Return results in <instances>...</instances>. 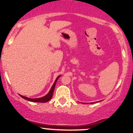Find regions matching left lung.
I'll return each instance as SVG.
<instances>
[{
    "mask_svg": "<svg viewBox=\"0 0 133 133\" xmlns=\"http://www.w3.org/2000/svg\"><path fill=\"white\" fill-rule=\"evenodd\" d=\"M94 103H96V102H92V103H91V104H94ZM83 104H84V103H83Z\"/></svg>",
    "mask_w": 133,
    "mask_h": 133,
    "instance_id": "1",
    "label": "left lung"
}]
</instances>
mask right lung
Instances as JSON below:
<instances>
[{"mask_svg":"<svg viewBox=\"0 0 133 133\" xmlns=\"http://www.w3.org/2000/svg\"><path fill=\"white\" fill-rule=\"evenodd\" d=\"M61 75H59L58 77L57 78V79L55 80V81L54 84L53 85H52L50 91H49V92L45 96H43V97L41 98H29L28 97H25L24 96H22V95H20V96L22 98L25 99V100H28V101H30V102H41V103H44V102H47L49 101V100L51 99L52 96H53V91H54V89H55V87L56 85V83H57V80L60 77Z\"/></svg>","mask_w":133,"mask_h":133,"instance_id":"1","label":"right lung"}]
</instances>
